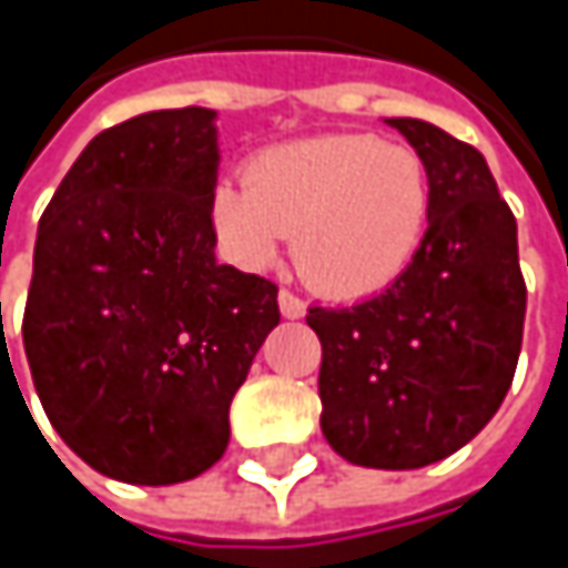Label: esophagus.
Wrapping results in <instances>:
<instances>
[{"mask_svg": "<svg viewBox=\"0 0 568 568\" xmlns=\"http://www.w3.org/2000/svg\"><path fill=\"white\" fill-rule=\"evenodd\" d=\"M280 312H283L285 318H302V315H305V302H302L295 292L283 288V292H280Z\"/></svg>", "mask_w": 568, "mask_h": 568, "instance_id": "esophagus-1", "label": "esophagus"}]
</instances>
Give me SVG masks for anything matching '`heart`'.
Instances as JSON below:
<instances>
[{
    "label": "heart",
    "mask_w": 568,
    "mask_h": 568,
    "mask_svg": "<svg viewBox=\"0 0 568 568\" xmlns=\"http://www.w3.org/2000/svg\"><path fill=\"white\" fill-rule=\"evenodd\" d=\"M430 216V173L414 148L375 134H322L263 151L246 183L213 193V223L246 266H266L285 233L292 263L322 295L362 298L414 263Z\"/></svg>",
    "instance_id": "heart-1"
}]
</instances>
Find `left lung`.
I'll list each match as a JSON object with an SVG mask.
<instances>
[{
    "instance_id": "left-lung-1",
    "label": "left lung",
    "mask_w": 568,
    "mask_h": 568,
    "mask_svg": "<svg viewBox=\"0 0 568 568\" xmlns=\"http://www.w3.org/2000/svg\"><path fill=\"white\" fill-rule=\"evenodd\" d=\"M430 173L424 243L385 292L312 305L322 342V434L358 467L417 470L474 440L510 392L526 283L516 220L484 154L447 131L388 118Z\"/></svg>"
}]
</instances>
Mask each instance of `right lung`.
Masks as SVG:
<instances>
[{"mask_svg": "<svg viewBox=\"0 0 568 568\" xmlns=\"http://www.w3.org/2000/svg\"><path fill=\"white\" fill-rule=\"evenodd\" d=\"M216 111L101 131L39 220L26 358L58 437L98 474L168 487L230 444V400L280 325L276 283L213 256Z\"/></svg>", "mask_w": 568, "mask_h": 568, "instance_id": "right-lung-1", "label": "right lung"}]
</instances>
